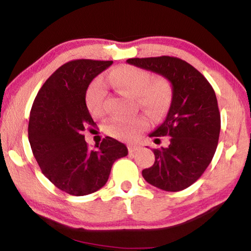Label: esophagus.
<instances>
[{
  "instance_id": "obj_1",
  "label": "esophagus",
  "mask_w": 251,
  "mask_h": 251,
  "mask_svg": "<svg viewBox=\"0 0 251 251\" xmlns=\"http://www.w3.org/2000/svg\"><path fill=\"white\" fill-rule=\"evenodd\" d=\"M139 148V146L138 145H133V144H130V145H128V151H129V152H134V151H136Z\"/></svg>"
}]
</instances>
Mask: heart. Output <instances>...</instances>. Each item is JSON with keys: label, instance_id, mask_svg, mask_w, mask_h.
Returning a JSON list of instances; mask_svg holds the SVG:
<instances>
[{"label": "heart", "instance_id": "heart-1", "mask_svg": "<svg viewBox=\"0 0 251 251\" xmlns=\"http://www.w3.org/2000/svg\"><path fill=\"white\" fill-rule=\"evenodd\" d=\"M116 90L135 96L136 101L152 115L166 112L172 100V86L165 77L151 78L150 72L133 65H122L114 69L105 82L100 78L93 80L85 94L88 112L92 116L100 117L105 113V101L107 96L106 84ZM148 125L145 117L113 118L106 126V131L112 137L122 141H131L141 134Z\"/></svg>", "mask_w": 251, "mask_h": 251}]
</instances>
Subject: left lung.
Returning <instances> with one entry per match:
<instances>
[{"label":"left lung","mask_w":251,"mask_h":251,"mask_svg":"<svg viewBox=\"0 0 251 251\" xmlns=\"http://www.w3.org/2000/svg\"><path fill=\"white\" fill-rule=\"evenodd\" d=\"M127 63L163 75L173 86L166 120L150 135L169 136L167 148L154 150L155 161L142 172L145 180L166 192H179L199 179L218 145L220 113L214 88L201 72L174 56L128 58Z\"/></svg>","instance_id":"8db88e82"}]
</instances>
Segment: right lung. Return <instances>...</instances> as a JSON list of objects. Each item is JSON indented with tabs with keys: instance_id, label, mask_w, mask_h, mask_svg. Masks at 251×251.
I'll list each match as a JSON object with an SVG mask.
<instances>
[{
	"instance_id": "obj_1",
	"label": "right lung",
	"mask_w": 251,
	"mask_h": 251,
	"mask_svg": "<svg viewBox=\"0 0 251 251\" xmlns=\"http://www.w3.org/2000/svg\"><path fill=\"white\" fill-rule=\"evenodd\" d=\"M113 61L74 59L54 72L32 105L28 141L48 179L73 196H85L107 181L116 159L128 154L124 144L106 137L94 148L83 130L96 126L85 103L88 85Z\"/></svg>"
}]
</instances>
